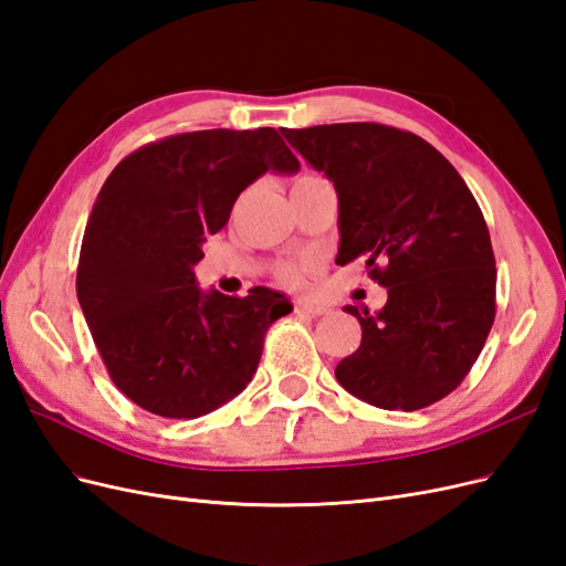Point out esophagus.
Masks as SVG:
<instances>
[{
  "instance_id": "esophagus-1",
  "label": "esophagus",
  "mask_w": 566,
  "mask_h": 566,
  "mask_svg": "<svg viewBox=\"0 0 566 566\" xmlns=\"http://www.w3.org/2000/svg\"><path fill=\"white\" fill-rule=\"evenodd\" d=\"M295 312L304 314V316H321V314H325V306L316 304V302H310V300H297Z\"/></svg>"
}]
</instances>
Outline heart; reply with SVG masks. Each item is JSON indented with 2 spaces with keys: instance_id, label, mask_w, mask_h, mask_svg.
Returning a JSON list of instances; mask_svg holds the SVG:
<instances>
[{
  "instance_id": "b5f03b06",
  "label": "heart",
  "mask_w": 566,
  "mask_h": 566,
  "mask_svg": "<svg viewBox=\"0 0 566 566\" xmlns=\"http://www.w3.org/2000/svg\"><path fill=\"white\" fill-rule=\"evenodd\" d=\"M306 179H316V177H314V175H302L295 184L306 181ZM279 279H281V283H285V285H297L300 279H302V266H300V264H283V266L279 269Z\"/></svg>"
}]
</instances>
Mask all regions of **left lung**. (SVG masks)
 Returning <instances> with one entry per match:
<instances>
[{"mask_svg": "<svg viewBox=\"0 0 566 566\" xmlns=\"http://www.w3.org/2000/svg\"><path fill=\"white\" fill-rule=\"evenodd\" d=\"M337 191V264L366 256L387 287L378 314L345 306L361 345L335 368L356 399L418 410L451 394L495 318V260L468 184L418 134L378 123L283 129Z\"/></svg>", "mask_w": 566, "mask_h": 566, "instance_id": "1", "label": "left lung"}]
</instances>
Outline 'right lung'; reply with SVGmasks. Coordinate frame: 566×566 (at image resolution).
I'll list each match as a JSON object with an SVG mask.
<instances>
[{"label": "right lung", "instance_id": "add662e5", "mask_svg": "<svg viewBox=\"0 0 566 566\" xmlns=\"http://www.w3.org/2000/svg\"><path fill=\"white\" fill-rule=\"evenodd\" d=\"M300 160L273 127L165 136L117 163L84 229L77 300L115 387L148 413L200 418L241 394L285 295L202 293L205 238L264 172Z\"/></svg>", "mask_w": 566, "mask_h": 566}]
</instances>
